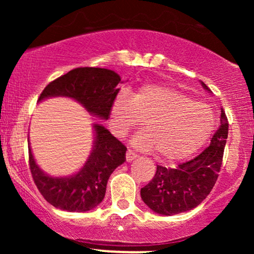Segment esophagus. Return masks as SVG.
Returning <instances> with one entry per match:
<instances>
[{
	"label": "esophagus",
	"mask_w": 254,
	"mask_h": 254,
	"mask_svg": "<svg viewBox=\"0 0 254 254\" xmlns=\"http://www.w3.org/2000/svg\"><path fill=\"white\" fill-rule=\"evenodd\" d=\"M137 156H138V155H137L136 153H133L132 150H127V161H129V162L132 161V160L136 159Z\"/></svg>",
	"instance_id": "esophagus-1"
}]
</instances>
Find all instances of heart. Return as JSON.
Returning <instances> with one entry per match:
<instances>
[{
    "label": "heart",
    "instance_id": "1",
    "mask_svg": "<svg viewBox=\"0 0 254 254\" xmlns=\"http://www.w3.org/2000/svg\"><path fill=\"white\" fill-rule=\"evenodd\" d=\"M203 112L208 113V122ZM143 121L144 131L132 138V145L143 151L156 150L165 161L190 156L208 141L212 119L208 107L193 101L173 87L145 83L129 97L121 92L110 112L112 132L123 138Z\"/></svg>",
    "mask_w": 254,
    "mask_h": 254
}]
</instances>
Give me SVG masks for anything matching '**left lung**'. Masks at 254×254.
<instances>
[{
    "label": "left lung",
    "mask_w": 254,
    "mask_h": 254,
    "mask_svg": "<svg viewBox=\"0 0 254 254\" xmlns=\"http://www.w3.org/2000/svg\"><path fill=\"white\" fill-rule=\"evenodd\" d=\"M203 86L208 89L205 83ZM220 121L210 145L199 155L176 168L157 166L153 179L141 189L142 199L151 210L166 216L180 214L196 208L210 193L220 173L228 137V119L223 109Z\"/></svg>",
    "instance_id": "1"
}]
</instances>
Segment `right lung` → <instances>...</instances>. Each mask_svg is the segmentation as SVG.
<instances>
[{
  "instance_id": "add662e5",
  "label": "right lung",
  "mask_w": 254,
  "mask_h": 254,
  "mask_svg": "<svg viewBox=\"0 0 254 254\" xmlns=\"http://www.w3.org/2000/svg\"><path fill=\"white\" fill-rule=\"evenodd\" d=\"M119 82L121 77L109 69L81 66L51 81L38 101L57 95L69 97L83 105L92 115L109 119L111 106L121 90ZM94 129L97 137L88 161L70 178L46 176L36 165L28 148L32 178L42 196L51 205L62 210L81 212L88 211L103 202L110 176L127 160V147L101 125L94 124Z\"/></svg>"
}]
</instances>
